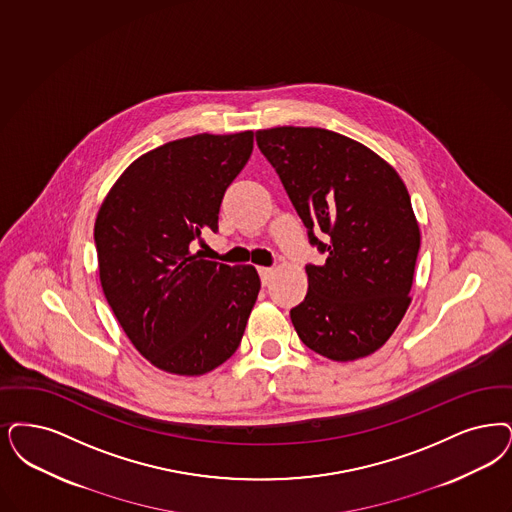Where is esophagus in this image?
Segmentation results:
<instances>
[{"mask_svg": "<svg viewBox=\"0 0 512 512\" xmlns=\"http://www.w3.org/2000/svg\"><path fill=\"white\" fill-rule=\"evenodd\" d=\"M259 276H261L263 286H268L270 280H272V276H274V270H272V268H266V266H261V268H259Z\"/></svg>", "mask_w": 512, "mask_h": 512, "instance_id": "34e87169", "label": "esophagus"}]
</instances>
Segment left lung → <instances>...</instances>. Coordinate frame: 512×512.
<instances>
[{
	"mask_svg": "<svg viewBox=\"0 0 512 512\" xmlns=\"http://www.w3.org/2000/svg\"><path fill=\"white\" fill-rule=\"evenodd\" d=\"M257 144L310 244L328 255L324 265H307V297L291 308L299 339L333 362L373 354L411 303L421 230L406 184L371 148L322 127L261 129Z\"/></svg>",
	"mask_w": 512,
	"mask_h": 512,
	"instance_id": "1",
	"label": "left lung"
}]
</instances>
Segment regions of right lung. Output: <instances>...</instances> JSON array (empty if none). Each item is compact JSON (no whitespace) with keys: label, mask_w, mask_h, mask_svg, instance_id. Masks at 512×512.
Segmentation results:
<instances>
[{"label":"right lung","mask_w":512,"mask_h":512,"mask_svg":"<svg viewBox=\"0 0 512 512\" xmlns=\"http://www.w3.org/2000/svg\"><path fill=\"white\" fill-rule=\"evenodd\" d=\"M251 150L253 131L162 144L129 165L99 207L104 297L133 347L167 373L219 368L244 337L261 289L255 266L205 261L190 244L217 230Z\"/></svg>","instance_id":"obj_1"}]
</instances>
